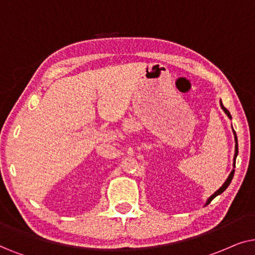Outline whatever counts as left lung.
<instances>
[{"mask_svg":"<svg viewBox=\"0 0 255 255\" xmlns=\"http://www.w3.org/2000/svg\"><path fill=\"white\" fill-rule=\"evenodd\" d=\"M220 106H222V108H223V111L225 112L226 113V115L227 117H229L230 119H232V117H231V114H230V112L226 110L225 107H224V105L222 104V101H220ZM233 133H234V140H236V152H234V158H233V168H236V158H237V155H238V138H237V135H236V131L233 130ZM233 175H234V169L232 171H231V174L229 175V177H227V179L225 181V183H224V184L220 186V188L217 190V191L213 193V195L211 196V197H209V199H208V202H206V204L205 205H208V204H210V203H211V201L213 198H215V197H217L218 195H220V193L222 192H224L225 191V190L227 189V186L230 185V183H231V181H232V178H233Z\"/></svg>","mask_w":255,"mask_h":255,"instance_id":"8db88e82","label":"left lung"}]
</instances>
